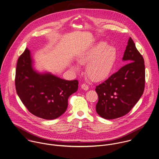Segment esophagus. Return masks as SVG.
<instances>
[{"label":"esophagus","mask_w":159,"mask_h":159,"mask_svg":"<svg viewBox=\"0 0 159 159\" xmlns=\"http://www.w3.org/2000/svg\"><path fill=\"white\" fill-rule=\"evenodd\" d=\"M81 88L83 89V90H87L88 89H89V86L86 84H83L82 85H81Z\"/></svg>","instance_id":"esophagus-1"}]
</instances>
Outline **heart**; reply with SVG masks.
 I'll use <instances>...</instances> for the list:
<instances>
[{
    "label": "heart",
    "instance_id": "1",
    "mask_svg": "<svg viewBox=\"0 0 159 159\" xmlns=\"http://www.w3.org/2000/svg\"><path fill=\"white\" fill-rule=\"evenodd\" d=\"M79 64L85 65L87 76L93 81L107 78L112 70L116 60L115 49L107 43H100L80 53L76 57ZM71 69L78 71L79 67L72 64Z\"/></svg>",
    "mask_w": 159,
    "mask_h": 159
}]
</instances>
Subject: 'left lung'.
<instances>
[{"label":"left lung","instance_id":"8db88e82","mask_svg":"<svg viewBox=\"0 0 159 159\" xmlns=\"http://www.w3.org/2000/svg\"><path fill=\"white\" fill-rule=\"evenodd\" d=\"M122 60L127 64L95 89L98 96L96 111L104 119L127 114L144 91V59L130 37Z\"/></svg>","mask_w":159,"mask_h":159}]
</instances>
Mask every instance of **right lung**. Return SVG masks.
<instances>
[{
    "instance_id": "add662e5",
    "label": "right lung",
    "mask_w": 159,
    "mask_h": 159,
    "mask_svg": "<svg viewBox=\"0 0 159 159\" xmlns=\"http://www.w3.org/2000/svg\"><path fill=\"white\" fill-rule=\"evenodd\" d=\"M15 85L19 98L30 112L43 119L53 120L66 112L68 98L77 91L78 81L38 72L26 48L17 60Z\"/></svg>"
}]
</instances>
